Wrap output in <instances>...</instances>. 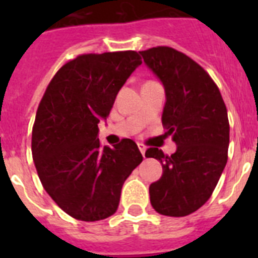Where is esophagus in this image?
Returning a JSON list of instances; mask_svg holds the SVG:
<instances>
[{
	"label": "esophagus",
	"instance_id": "obj_1",
	"mask_svg": "<svg viewBox=\"0 0 258 258\" xmlns=\"http://www.w3.org/2000/svg\"><path fill=\"white\" fill-rule=\"evenodd\" d=\"M139 150H141V153H142V155H143V157H145V154H146V147L143 145H139Z\"/></svg>",
	"mask_w": 258,
	"mask_h": 258
}]
</instances>
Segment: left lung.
<instances>
[{
	"label": "left lung",
	"mask_w": 258,
	"mask_h": 258,
	"mask_svg": "<svg viewBox=\"0 0 258 258\" xmlns=\"http://www.w3.org/2000/svg\"><path fill=\"white\" fill-rule=\"evenodd\" d=\"M165 88L162 124L176 150L165 155L157 147L146 158L162 163V176L150 184V201L159 214H191L210 198L228 161V111L208 72L169 46L139 52Z\"/></svg>",
	"instance_id": "1"
}]
</instances>
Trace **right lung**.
<instances>
[{"label":"right lung","instance_id":"right-lung-1","mask_svg":"<svg viewBox=\"0 0 258 258\" xmlns=\"http://www.w3.org/2000/svg\"><path fill=\"white\" fill-rule=\"evenodd\" d=\"M142 64L134 50L82 54L62 66L38 105L32 154L45 191L67 214L100 221L116 212L124 180L142 161L131 139L101 147L117 92Z\"/></svg>","mask_w":258,"mask_h":258}]
</instances>
